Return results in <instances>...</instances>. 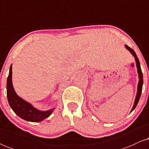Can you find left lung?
Listing matches in <instances>:
<instances>
[{
	"mask_svg": "<svg viewBox=\"0 0 149 149\" xmlns=\"http://www.w3.org/2000/svg\"><path fill=\"white\" fill-rule=\"evenodd\" d=\"M125 47H126L127 49H128L131 52V53L133 54L134 56L136 62V66H137V69H138V76H139V81H138V91H137V95L136 96V99H135V102L134 104L133 108L132 109V111L136 107L138 101H139V99L140 98V95H141L142 93V85H143V75H142V72L141 70V68H140V62L139 60H138V58L137 57V55L134 51L132 49H131L130 47H129L127 45H125Z\"/></svg>",
	"mask_w": 149,
	"mask_h": 149,
	"instance_id": "1",
	"label": "left lung"
}]
</instances>
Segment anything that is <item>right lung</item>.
Segmentation results:
<instances>
[{"mask_svg": "<svg viewBox=\"0 0 149 149\" xmlns=\"http://www.w3.org/2000/svg\"><path fill=\"white\" fill-rule=\"evenodd\" d=\"M7 99L13 111L21 118L26 121L38 122L44 120L52 113L53 111H40L36 109L30 103L25 101L16 95L12 84V66L9 69L7 81Z\"/></svg>", "mask_w": 149, "mask_h": 149, "instance_id": "add662e5", "label": "right lung"}]
</instances>
